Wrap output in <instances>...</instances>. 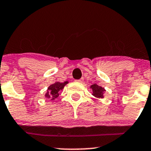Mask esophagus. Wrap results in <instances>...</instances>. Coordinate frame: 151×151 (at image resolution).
<instances>
[{"instance_id": "1", "label": "esophagus", "mask_w": 151, "mask_h": 151, "mask_svg": "<svg viewBox=\"0 0 151 151\" xmlns=\"http://www.w3.org/2000/svg\"><path fill=\"white\" fill-rule=\"evenodd\" d=\"M77 81H78V82H82L83 81H84V78H81L80 79H78V80H76Z\"/></svg>"}]
</instances>
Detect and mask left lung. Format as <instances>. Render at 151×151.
Here are the masks:
<instances>
[{
    "mask_svg": "<svg viewBox=\"0 0 151 151\" xmlns=\"http://www.w3.org/2000/svg\"><path fill=\"white\" fill-rule=\"evenodd\" d=\"M91 88L93 89V95L97 98H103L104 91H105L104 88L101 86H98L97 84H93L91 86Z\"/></svg>",
    "mask_w": 151,
    "mask_h": 151,
    "instance_id": "obj_1",
    "label": "left lung"
}]
</instances>
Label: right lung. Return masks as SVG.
<instances>
[{"mask_svg":"<svg viewBox=\"0 0 151 151\" xmlns=\"http://www.w3.org/2000/svg\"><path fill=\"white\" fill-rule=\"evenodd\" d=\"M67 81H65L64 83L56 82L55 84L50 85L48 87V91L47 92L45 96L48 99H55L59 96V91L60 90H62L64 88L66 84H67Z\"/></svg>","mask_w":151,"mask_h":151,"instance_id":"right-lung-1","label":"right lung"}]
</instances>
